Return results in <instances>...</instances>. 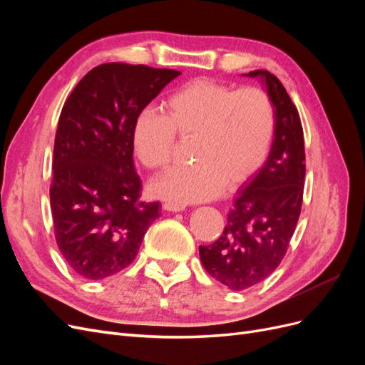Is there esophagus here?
<instances>
[{"mask_svg":"<svg viewBox=\"0 0 365 365\" xmlns=\"http://www.w3.org/2000/svg\"><path fill=\"white\" fill-rule=\"evenodd\" d=\"M163 208L168 210V212H182V210H185V204H182V202H164Z\"/></svg>","mask_w":365,"mask_h":365,"instance_id":"obj_1","label":"esophagus"}]
</instances>
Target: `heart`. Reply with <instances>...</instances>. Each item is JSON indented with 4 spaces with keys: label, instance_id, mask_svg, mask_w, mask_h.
Returning a JSON list of instances; mask_svg holds the SVG:
<instances>
[{
    "label": "heart",
    "instance_id": "1",
    "mask_svg": "<svg viewBox=\"0 0 365 365\" xmlns=\"http://www.w3.org/2000/svg\"><path fill=\"white\" fill-rule=\"evenodd\" d=\"M274 108L267 93L248 86L233 91L210 79L189 82L164 105V114L145 109L132 125L130 143L150 170L168 169L176 138L193 140L192 165L173 169L150 184L163 200L201 202L224 187H237L268 157L274 135Z\"/></svg>",
    "mask_w": 365,
    "mask_h": 365
}]
</instances>
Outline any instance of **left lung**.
I'll return each instance as SVG.
<instances>
[{
    "instance_id": "8db88e82",
    "label": "left lung",
    "mask_w": 365,
    "mask_h": 365,
    "mask_svg": "<svg viewBox=\"0 0 365 365\" xmlns=\"http://www.w3.org/2000/svg\"><path fill=\"white\" fill-rule=\"evenodd\" d=\"M248 76L267 85L275 115L272 146L263 168L237 190L222 236L200 247L205 271L233 291L277 269L300 217L306 173L303 128L289 94L267 70Z\"/></svg>"
}]
</instances>
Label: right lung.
Segmentation results:
<instances>
[{
  "instance_id": "obj_1",
  "label": "right lung",
  "mask_w": 365,
  "mask_h": 365,
  "mask_svg": "<svg viewBox=\"0 0 365 365\" xmlns=\"http://www.w3.org/2000/svg\"><path fill=\"white\" fill-rule=\"evenodd\" d=\"M180 74L102 63L85 74L62 108L50 187L54 236L65 262L88 280L129 267L160 216L158 202L140 200L130 132L135 117Z\"/></svg>"
}]
</instances>
